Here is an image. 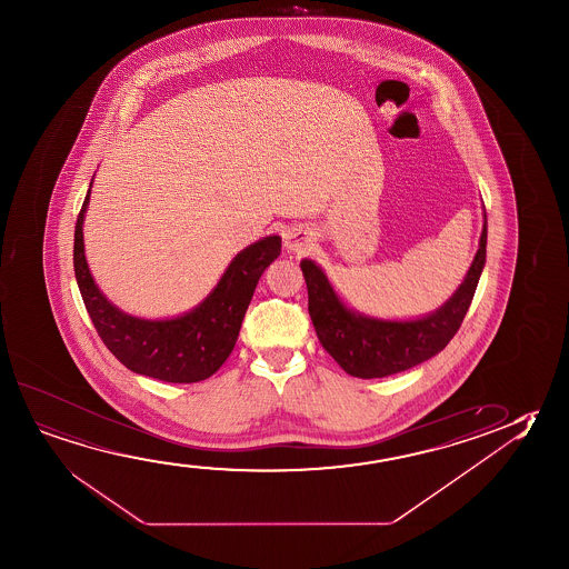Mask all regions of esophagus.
<instances>
[{"mask_svg": "<svg viewBox=\"0 0 569 569\" xmlns=\"http://www.w3.org/2000/svg\"><path fill=\"white\" fill-rule=\"evenodd\" d=\"M307 246V238L301 234V232H288L286 234V248L288 250H291V252H299L301 248H306Z\"/></svg>", "mask_w": 569, "mask_h": 569, "instance_id": "obj_1", "label": "esophagus"}]
</instances>
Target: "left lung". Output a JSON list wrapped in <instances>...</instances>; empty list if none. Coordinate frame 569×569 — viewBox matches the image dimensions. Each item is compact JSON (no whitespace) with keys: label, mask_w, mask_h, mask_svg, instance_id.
Listing matches in <instances>:
<instances>
[{"label":"left lung","mask_w":569,"mask_h":569,"mask_svg":"<svg viewBox=\"0 0 569 569\" xmlns=\"http://www.w3.org/2000/svg\"><path fill=\"white\" fill-rule=\"evenodd\" d=\"M487 260V214L479 250L461 286L438 311L410 321L360 316L342 303L325 271L301 260L309 296V316L323 349L357 378H385L421 365L446 349L463 323Z\"/></svg>","instance_id":"8db88e82"}]
</instances>
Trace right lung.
<instances>
[{
    "instance_id": "add662e5",
    "label": "right lung",
    "mask_w": 569,
    "mask_h": 569,
    "mask_svg": "<svg viewBox=\"0 0 569 569\" xmlns=\"http://www.w3.org/2000/svg\"><path fill=\"white\" fill-rule=\"evenodd\" d=\"M88 201L90 189L74 228L72 262L88 316L108 350L131 372L163 382L191 385L212 377L237 345L253 289L263 270L280 256L281 238H262L237 253L217 288L189 313L151 321L123 313L94 283L82 238Z\"/></svg>"
}]
</instances>
